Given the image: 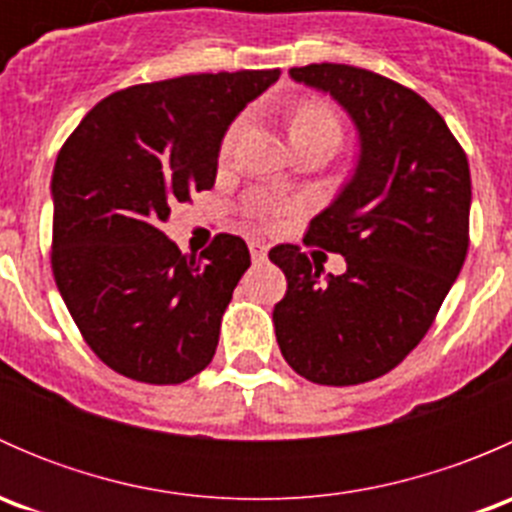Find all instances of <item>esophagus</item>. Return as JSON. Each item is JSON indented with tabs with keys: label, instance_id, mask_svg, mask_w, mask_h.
<instances>
[{
	"label": "esophagus",
	"instance_id": "obj_1",
	"mask_svg": "<svg viewBox=\"0 0 512 512\" xmlns=\"http://www.w3.org/2000/svg\"><path fill=\"white\" fill-rule=\"evenodd\" d=\"M267 250H270V247L265 245V242H257V240H252L250 242V252H252V260L255 262H262L267 257Z\"/></svg>",
	"mask_w": 512,
	"mask_h": 512
}]
</instances>
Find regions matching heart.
Listing matches in <instances>:
<instances>
[{
    "label": "heart",
    "instance_id": "heart-1",
    "mask_svg": "<svg viewBox=\"0 0 512 512\" xmlns=\"http://www.w3.org/2000/svg\"><path fill=\"white\" fill-rule=\"evenodd\" d=\"M247 126V113H240L230 121L225 128L223 138H220V158H230L235 151L237 141H240L242 131ZM342 116H339L337 106L322 96H307L302 101L294 103L292 113H289V136H292L294 148L309 146V143H324V146L337 148L342 141ZM277 203H257L255 213L262 220H270L272 215L280 213Z\"/></svg>",
    "mask_w": 512,
    "mask_h": 512
}]
</instances>
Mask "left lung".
Returning a JSON list of instances; mask_svg holds the SVG:
<instances>
[{
	"mask_svg": "<svg viewBox=\"0 0 512 512\" xmlns=\"http://www.w3.org/2000/svg\"><path fill=\"white\" fill-rule=\"evenodd\" d=\"M329 91L359 128L361 156L342 195L304 232L347 260L322 280L299 245H277L285 272L275 334L285 361L322 386H354L399 366L426 337L468 255L471 170L441 113L374 71L347 64L289 69Z\"/></svg>",
	"mask_w": 512,
	"mask_h": 512,
	"instance_id": "1",
	"label": "left lung"
}]
</instances>
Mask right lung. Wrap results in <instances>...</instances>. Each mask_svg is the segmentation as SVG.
<instances>
[{
  "label": "right lung",
  "mask_w": 512,
  "mask_h": 512,
  "mask_svg": "<svg viewBox=\"0 0 512 512\" xmlns=\"http://www.w3.org/2000/svg\"><path fill=\"white\" fill-rule=\"evenodd\" d=\"M280 69L188 74L98 101L56 158L51 270L91 352L143 384H183L213 361L250 250L220 232L200 257L158 230L210 190L232 118Z\"/></svg>",
  "instance_id": "add662e5"
}]
</instances>
